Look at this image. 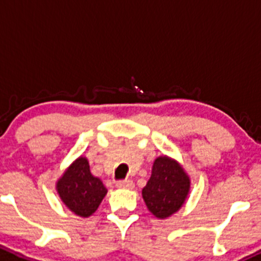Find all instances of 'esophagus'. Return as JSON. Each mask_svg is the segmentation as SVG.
I'll use <instances>...</instances> for the list:
<instances>
[{"instance_id": "obj_1", "label": "esophagus", "mask_w": 261, "mask_h": 261, "mask_svg": "<svg viewBox=\"0 0 261 261\" xmlns=\"http://www.w3.org/2000/svg\"><path fill=\"white\" fill-rule=\"evenodd\" d=\"M117 188H122V189H133L134 188V182L133 180L125 179V180H118L117 181Z\"/></svg>"}]
</instances>
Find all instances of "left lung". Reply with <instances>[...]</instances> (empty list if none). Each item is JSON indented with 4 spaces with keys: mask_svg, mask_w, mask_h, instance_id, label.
Wrapping results in <instances>:
<instances>
[{
    "mask_svg": "<svg viewBox=\"0 0 261 261\" xmlns=\"http://www.w3.org/2000/svg\"><path fill=\"white\" fill-rule=\"evenodd\" d=\"M189 186V177L176 161L158 157L153 164L150 179L143 189V198L153 215L169 218L181 207Z\"/></svg>",
    "mask_w": 261,
    "mask_h": 261,
    "instance_id": "8db88e82",
    "label": "left lung"
}]
</instances>
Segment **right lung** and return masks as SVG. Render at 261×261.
<instances>
[{
    "mask_svg": "<svg viewBox=\"0 0 261 261\" xmlns=\"http://www.w3.org/2000/svg\"><path fill=\"white\" fill-rule=\"evenodd\" d=\"M58 193L67 207L80 216L87 218L96 211L107 194L100 179L90 171L86 158L80 157L58 181Z\"/></svg>",
    "mask_w": 261,
    "mask_h": 261,
    "instance_id": "add662e5",
    "label": "right lung"
}]
</instances>
